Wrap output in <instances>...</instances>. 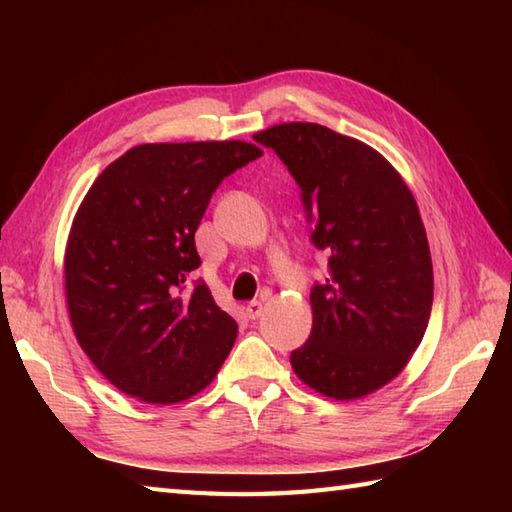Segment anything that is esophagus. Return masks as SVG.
Returning a JSON list of instances; mask_svg holds the SVG:
<instances>
[{
  "label": "esophagus",
  "instance_id": "obj_1",
  "mask_svg": "<svg viewBox=\"0 0 512 512\" xmlns=\"http://www.w3.org/2000/svg\"><path fill=\"white\" fill-rule=\"evenodd\" d=\"M262 301H250L248 306H246V317L250 319V321H255V319H259V314H262Z\"/></svg>",
  "mask_w": 512,
  "mask_h": 512
}]
</instances>
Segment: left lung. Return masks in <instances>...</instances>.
Listing matches in <instances>:
<instances>
[{
	"instance_id": "1",
	"label": "left lung",
	"mask_w": 512,
	"mask_h": 512,
	"mask_svg": "<svg viewBox=\"0 0 512 512\" xmlns=\"http://www.w3.org/2000/svg\"><path fill=\"white\" fill-rule=\"evenodd\" d=\"M253 138L288 167L310 242L328 255L292 369L336 400L372 394L400 374L429 323L433 266L418 204L378 151L330 127L284 123Z\"/></svg>"
}]
</instances>
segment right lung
<instances>
[{
    "mask_svg": "<svg viewBox=\"0 0 512 512\" xmlns=\"http://www.w3.org/2000/svg\"><path fill=\"white\" fill-rule=\"evenodd\" d=\"M262 156L242 140L138 145L85 195L65 248V297L83 352L125 394L171 405L215 378L237 323L217 308L195 248L211 195Z\"/></svg>",
    "mask_w": 512,
    "mask_h": 512,
    "instance_id": "obj_1",
    "label": "right lung"
}]
</instances>
